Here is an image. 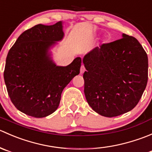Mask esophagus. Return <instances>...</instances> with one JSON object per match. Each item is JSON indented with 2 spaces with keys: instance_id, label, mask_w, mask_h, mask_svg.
Returning <instances> with one entry per match:
<instances>
[{
  "instance_id": "esophagus-1",
  "label": "esophagus",
  "mask_w": 152,
  "mask_h": 152,
  "mask_svg": "<svg viewBox=\"0 0 152 152\" xmlns=\"http://www.w3.org/2000/svg\"><path fill=\"white\" fill-rule=\"evenodd\" d=\"M85 71V66H84V65H82V66H81V68H80V73L81 74H82V73H83Z\"/></svg>"
}]
</instances>
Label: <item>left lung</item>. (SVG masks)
<instances>
[{
	"mask_svg": "<svg viewBox=\"0 0 152 152\" xmlns=\"http://www.w3.org/2000/svg\"><path fill=\"white\" fill-rule=\"evenodd\" d=\"M85 95L91 108L105 117L132 110L148 82V56L134 37L102 44L86 54Z\"/></svg>",
	"mask_w": 152,
	"mask_h": 152,
	"instance_id": "8db88e82",
	"label": "left lung"
}]
</instances>
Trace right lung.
I'll use <instances>...</instances> for the list:
<instances>
[{
    "mask_svg": "<svg viewBox=\"0 0 152 152\" xmlns=\"http://www.w3.org/2000/svg\"><path fill=\"white\" fill-rule=\"evenodd\" d=\"M62 23L38 24L20 35L10 48L4 77L11 101L18 110L34 118L52 114L59 105L61 94L79 75L82 59L56 66L48 50L63 38Z\"/></svg>",
    "mask_w": 152,
    "mask_h": 152,
    "instance_id": "add662e5",
    "label": "right lung"
}]
</instances>
